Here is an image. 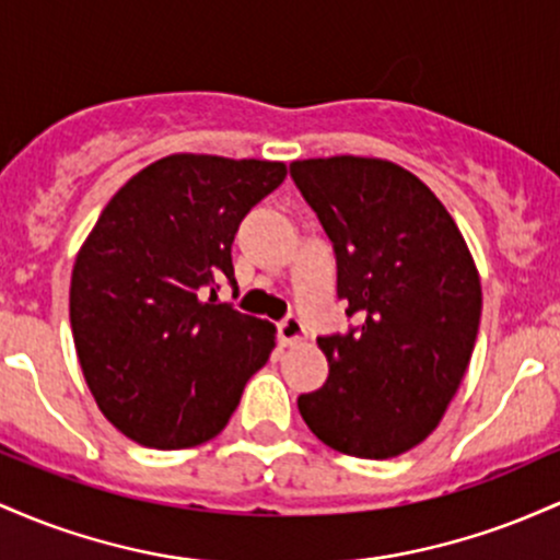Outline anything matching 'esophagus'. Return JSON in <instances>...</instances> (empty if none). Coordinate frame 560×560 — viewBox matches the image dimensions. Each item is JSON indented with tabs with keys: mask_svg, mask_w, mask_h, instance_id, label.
<instances>
[{
	"mask_svg": "<svg viewBox=\"0 0 560 560\" xmlns=\"http://www.w3.org/2000/svg\"><path fill=\"white\" fill-rule=\"evenodd\" d=\"M278 332H280L282 347H296V343L304 341V336H306L304 323H301L299 317H285V319H282V323L278 325Z\"/></svg>",
	"mask_w": 560,
	"mask_h": 560,
	"instance_id": "esophagus-1",
	"label": "esophagus"
}]
</instances>
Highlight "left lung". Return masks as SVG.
<instances>
[{
  "mask_svg": "<svg viewBox=\"0 0 560 560\" xmlns=\"http://www.w3.org/2000/svg\"><path fill=\"white\" fill-rule=\"evenodd\" d=\"M291 177L332 241L338 299L360 319L317 338L330 373L301 394L299 412L336 452L397 457L460 388L481 319L479 269L442 200L397 163L306 159Z\"/></svg>",
  "mask_w": 560,
  "mask_h": 560,
  "instance_id": "obj_1",
  "label": "left lung"
}]
</instances>
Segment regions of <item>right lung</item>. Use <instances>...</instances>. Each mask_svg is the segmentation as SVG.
<instances>
[{
  "label": "right lung",
  "instance_id": "add662e5",
  "mask_svg": "<svg viewBox=\"0 0 560 560\" xmlns=\"http://www.w3.org/2000/svg\"><path fill=\"white\" fill-rule=\"evenodd\" d=\"M285 174L282 161L166 155L110 198L79 248L71 330L81 373L131 442H209L267 364L275 325L213 299L219 282L235 285L232 241L243 217Z\"/></svg>",
  "mask_w": 560,
  "mask_h": 560
}]
</instances>
